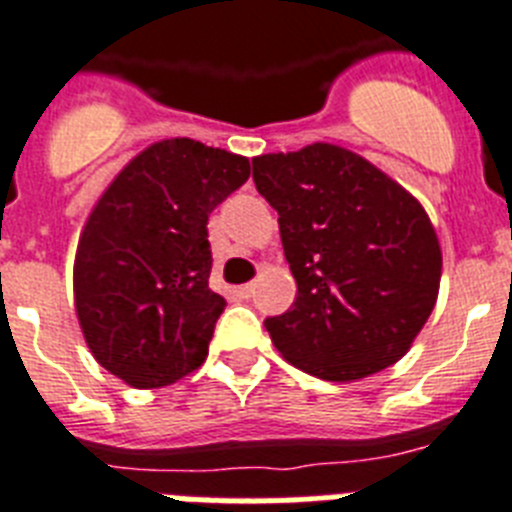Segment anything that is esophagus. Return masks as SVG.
Returning a JSON list of instances; mask_svg holds the SVG:
<instances>
[{
	"mask_svg": "<svg viewBox=\"0 0 512 512\" xmlns=\"http://www.w3.org/2000/svg\"><path fill=\"white\" fill-rule=\"evenodd\" d=\"M252 294H255V283H244V286L236 289V296H239V299H249Z\"/></svg>",
	"mask_w": 512,
	"mask_h": 512,
	"instance_id": "1",
	"label": "esophagus"
}]
</instances>
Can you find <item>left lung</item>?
I'll use <instances>...</instances> for the list:
<instances>
[{
	"instance_id": "obj_1",
	"label": "left lung",
	"mask_w": 512,
	"mask_h": 512,
	"mask_svg": "<svg viewBox=\"0 0 512 512\" xmlns=\"http://www.w3.org/2000/svg\"><path fill=\"white\" fill-rule=\"evenodd\" d=\"M252 179L278 213L296 278L291 309L265 320L283 359L333 382L398 362L432 315L442 276L422 205L328 143L252 158Z\"/></svg>"
}]
</instances>
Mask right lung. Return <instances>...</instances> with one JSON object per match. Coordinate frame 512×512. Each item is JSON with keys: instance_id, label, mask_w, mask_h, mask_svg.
Listing matches in <instances>:
<instances>
[{"instance_id": "1", "label": "right lung", "mask_w": 512, "mask_h": 512, "mask_svg": "<svg viewBox=\"0 0 512 512\" xmlns=\"http://www.w3.org/2000/svg\"><path fill=\"white\" fill-rule=\"evenodd\" d=\"M249 161L174 137L132 158L85 223L75 309L96 362L132 388H163L208 356L226 299L210 291L208 216Z\"/></svg>"}]
</instances>
